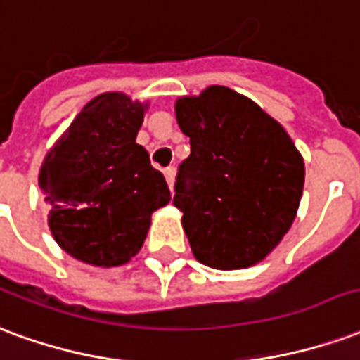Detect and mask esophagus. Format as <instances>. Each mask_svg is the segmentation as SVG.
Listing matches in <instances>:
<instances>
[{"mask_svg":"<svg viewBox=\"0 0 360 360\" xmlns=\"http://www.w3.org/2000/svg\"><path fill=\"white\" fill-rule=\"evenodd\" d=\"M174 176H176V169H174V167H169V169L165 170V178H167V184H169L170 190H172V186H174Z\"/></svg>","mask_w":360,"mask_h":360,"instance_id":"34e87169","label":"esophagus"}]
</instances>
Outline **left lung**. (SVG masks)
I'll list each match as a JSON object with an SVG mask.
<instances>
[{
	"label": "left lung",
	"mask_w": 360,
	"mask_h": 360,
	"mask_svg": "<svg viewBox=\"0 0 360 360\" xmlns=\"http://www.w3.org/2000/svg\"><path fill=\"white\" fill-rule=\"evenodd\" d=\"M174 111L191 146L174 205L193 257L219 270L261 263L295 220L303 157L284 126L226 86L178 97Z\"/></svg>",
	"instance_id": "1"
}]
</instances>
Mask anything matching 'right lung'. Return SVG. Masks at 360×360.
Here are the masks:
<instances>
[{
	"label": "right lung",
	"instance_id": "1",
	"mask_svg": "<svg viewBox=\"0 0 360 360\" xmlns=\"http://www.w3.org/2000/svg\"><path fill=\"white\" fill-rule=\"evenodd\" d=\"M149 103L105 91L84 105L41 162L47 224L63 251L94 266H120L143 245L169 186L136 143Z\"/></svg>",
	"mask_w": 360,
	"mask_h": 360
}]
</instances>
